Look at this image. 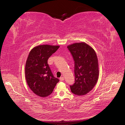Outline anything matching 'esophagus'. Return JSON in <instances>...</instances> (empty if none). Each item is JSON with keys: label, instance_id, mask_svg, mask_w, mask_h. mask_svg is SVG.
Instances as JSON below:
<instances>
[{"label": "esophagus", "instance_id": "obj_1", "mask_svg": "<svg viewBox=\"0 0 125 125\" xmlns=\"http://www.w3.org/2000/svg\"><path fill=\"white\" fill-rule=\"evenodd\" d=\"M59 80H60V81H63V80H64V78H63V77H60V79H59Z\"/></svg>", "mask_w": 125, "mask_h": 125}]
</instances>
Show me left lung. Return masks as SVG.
I'll list each match as a JSON object with an SVG mask.
<instances>
[{
  "mask_svg": "<svg viewBox=\"0 0 125 125\" xmlns=\"http://www.w3.org/2000/svg\"><path fill=\"white\" fill-rule=\"evenodd\" d=\"M74 62V83L70 85L71 92L77 95L89 93L99 78V63L93 49L87 44L76 43L67 46Z\"/></svg>",
  "mask_w": 125,
  "mask_h": 125,
  "instance_id": "left-lung-1",
  "label": "left lung"
}]
</instances>
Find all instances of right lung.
<instances>
[{
    "label": "right lung",
    "instance_id": "1",
    "mask_svg": "<svg viewBox=\"0 0 125 125\" xmlns=\"http://www.w3.org/2000/svg\"><path fill=\"white\" fill-rule=\"evenodd\" d=\"M59 46L42 45L30 51L25 64V74L29 88L37 95L46 97L51 94L59 79L54 77L47 63L48 58Z\"/></svg>",
    "mask_w": 125,
    "mask_h": 125
}]
</instances>
